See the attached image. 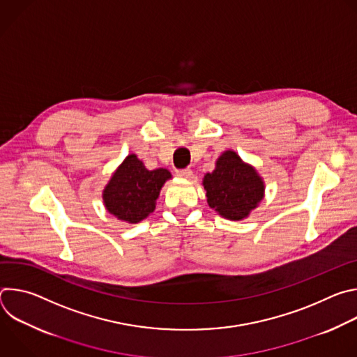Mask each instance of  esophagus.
I'll list each match as a JSON object with an SVG mask.
<instances>
[{"instance_id": "obj_1", "label": "esophagus", "mask_w": 357, "mask_h": 357, "mask_svg": "<svg viewBox=\"0 0 357 357\" xmlns=\"http://www.w3.org/2000/svg\"><path fill=\"white\" fill-rule=\"evenodd\" d=\"M176 175H178V176H182V178H189V176L192 175V169H190V168L178 169V171H176Z\"/></svg>"}]
</instances>
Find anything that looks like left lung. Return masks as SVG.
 Wrapping results in <instances>:
<instances>
[{
  "label": "left lung",
  "mask_w": 357,
  "mask_h": 357,
  "mask_svg": "<svg viewBox=\"0 0 357 357\" xmlns=\"http://www.w3.org/2000/svg\"><path fill=\"white\" fill-rule=\"evenodd\" d=\"M203 186L209 206L230 220L244 219L264 195L261 178L233 151L222 154L215 171L203 178Z\"/></svg>",
  "instance_id": "obj_1"
}]
</instances>
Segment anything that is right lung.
Wrapping results in <instances>:
<instances>
[{"instance_id":"right-lung-1","label":"right lung","mask_w":357,"mask_h":357,"mask_svg":"<svg viewBox=\"0 0 357 357\" xmlns=\"http://www.w3.org/2000/svg\"><path fill=\"white\" fill-rule=\"evenodd\" d=\"M169 178L168 169L149 171L137 155H128L105 189V205L116 218L138 223L154 212L160 190Z\"/></svg>"}]
</instances>
